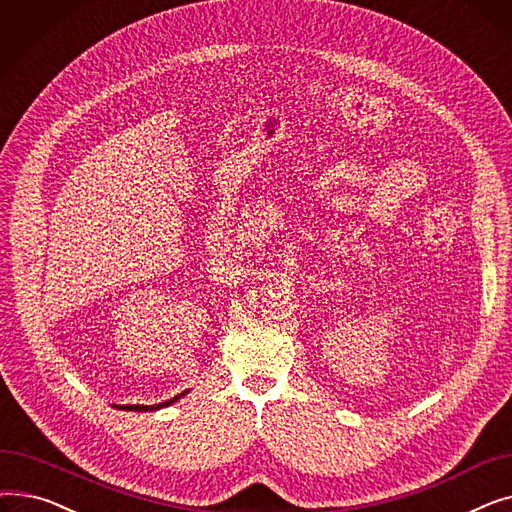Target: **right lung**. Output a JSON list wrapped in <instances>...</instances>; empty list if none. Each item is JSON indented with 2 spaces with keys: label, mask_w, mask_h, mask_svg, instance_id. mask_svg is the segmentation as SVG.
Returning <instances> with one entry per match:
<instances>
[{
  "label": "right lung",
  "mask_w": 512,
  "mask_h": 512,
  "mask_svg": "<svg viewBox=\"0 0 512 512\" xmlns=\"http://www.w3.org/2000/svg\"><path fill=\"white\" fill-rule=\"evenodd\" d=\"M180 396H182V394H178V396H174V398H170V400H166V402H159V405H153V407H145V405H126V407H122V409H128V411H155V409L172 405V402H176Z\"/></svg>",
  "instance_id": "right-lung-1"
}]
</instances>
